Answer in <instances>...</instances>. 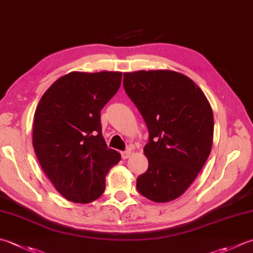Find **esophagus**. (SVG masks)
<instances>
[{
    "instance_id": "esophagus-1",
    "label": "esophagus",
    "mask_w": 253,
    "mask_h": 253,
    "mask_svg": "<svg viewBox=\"0 0 253 253\" xmlns=\"http://www.w3.org/2000/svg\"><path fill=\"white\" fill-rule=\"evenodd\" d=\"M131 155V151L130 150H125L122 152V158L123 159H127V158H129Z\"/></svg>"
}]
</instances>
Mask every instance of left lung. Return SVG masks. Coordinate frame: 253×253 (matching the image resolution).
Listing matches in <instances>:
<instances>
[{"instance_id":"1","label":"left lung","mask_w":253,"mask_h":253,"mask_svg":"<svg viewBox=\"0 0 253 253\" xmlns=\"http://www.w3.org/2000/svg\"><path fill=\"white\" fill-rule=\"evenodd\" d=\"M124 88L149 130V167L137 190L155 203L180 197L204 167L214 138L211 106L197 84L172 70L124 73Z\"/></svg>"}]
</instances>
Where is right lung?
<instances>
[{"label": "right lung", "mask_w": 253, "mask_h": 253, "mask_svg": "<svg viewBox=\"0 0 253 253\" xmlns=\"http://www.w3.org/2000/svg\"><path fill=\"white\" fill-rule=\"evenodd\" d=\"M122 72H78L59 78L36 107L33 146L42 169L68 201L91 203L105 190V177L121 161L102 135L101 110L115 95Z\"/></svg>", "instance_id": "obj_1"}]
</instances>
